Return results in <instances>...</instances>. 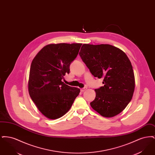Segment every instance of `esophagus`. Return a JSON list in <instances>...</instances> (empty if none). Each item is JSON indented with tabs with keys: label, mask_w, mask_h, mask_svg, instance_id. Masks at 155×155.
<instances>
[{
	"label": "esophagus",
	"mask_w": 155,
	"mask_h": 155,
	"mask_svg": "<svg viewBox=\"0 0 155 155\" xmlns=\"http://www.w3.org/2000/svg\"><path fill=\"white\" fill-rule=\"evenodd\" d=\"M87 87H85V88H84L81 89V92H84L85 91H86V90H87Z\"/></svg>",
	"instance_id": "34e87169"
}]
</instances>
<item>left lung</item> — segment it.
I'll list each match as a JSON object with an SVG mask.
<instances>
[{"label":"left lung","mask_w":155,"mask_h":155,"mask_svg":"<svg viewBox=\"0 0 155 155\" xmlns=\"http://www.w3.org/2000/svg\"><path fill=\"white\" fill-rule=\"evenodd\" d=\"M80 56L95 77L103 78V87L95 89L91 106L104 117L123 110L133 97L135 77L131 63L124 52L110 45L83 44Z\"/></svg>","instance_id":"1"}]
</instances>
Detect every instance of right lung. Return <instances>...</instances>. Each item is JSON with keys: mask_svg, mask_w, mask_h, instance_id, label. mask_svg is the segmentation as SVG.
Here are the masks:
<instances>
[{"mask_svg": "<svg viewBox=\"0 0 155 155\" xmlns=\"http://www.w3.org/2000/svg\"><path fill=\"white\" fill-rule=\"evenodd\" d=\"M82 44L46 45L32 60L28 92L38 110L54 120L71 108L80 89L65 84L61 80L70 73V65L78 54Z\"/></svg>", "mask_w": 155, "mask_h": 155, "instance_id": "obj_1", "label": "right lung"}]
</instances>
